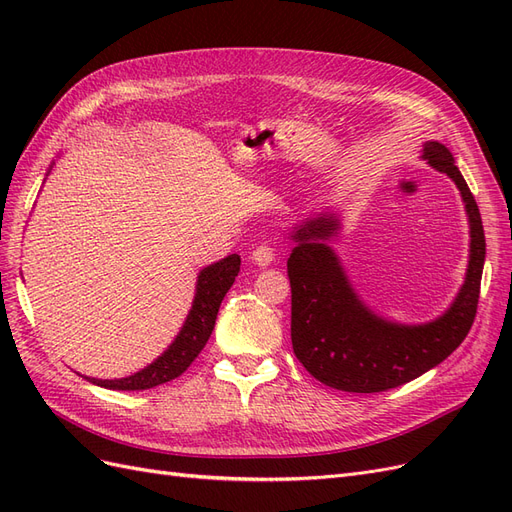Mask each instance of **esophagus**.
<instances>
[{
	"instance_id": "34e87169",
	"label": "esophagus",
	"mask_w": 512,
	"mask_h": 512,
	"mask_svg": "<svg viewBox=\"0 0 512 512\" xmlns=\"http://www.w3.org/2000/svg\"><path fill=\"white\" fill-rule=\"evenodd\" d=\"M252 260H254V265L265 269L275 260V250H273L271 245H258L256 250L252 252Z\"/></svg>"
}]
</instances>
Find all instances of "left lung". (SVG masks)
Wrapping results in <instances>:
<instances>
[{"label": "left lung", "instance_id": "left-lung-1", "mask_svg": "<svg viewBox=\"0 0 512 512\" xmlns=\"http://www.w3.org/2000/svg\"><path fill=\"white\" fill-rule=\"evenodd\" d=\"M423 158L455 181L470 220L466 282L440 318L397 324L371 312L329 247L339 228L335 213H320L292 232L294 247L288 258L292 350L309 374L331 389L346 393L395 389L442 363L472 329L485 265L483 220L453 153L442 143L429 141Z\"/></svg>", "mask_w": 512, "mask_h": 512}]
</instances>
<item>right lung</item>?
<instances>
[{"label":"right lung","instance_id":"obj_1","mask_svg":"<svg viewBox=\"0 0 512 512\" xmlns=\"http://www.w3.org/2000/svg\"><path fill=\"white\" fill-rule=\"evenodd\" d=\"M239 267H241V258L237 254H230L224 260L213 262V265L200 271L198 282H196V297L188 318H185L183 329L175 337V342L168 346V350L162 356H158L151 365L136 371L134 376H128V378H119V380L87 378V380L113 391H145V389H153V386L158 384L179 378L209 342L211 331L215 327V318H218V309L226 297V292L230 290L232 282H235V277L239 275Z\"/></svg>","mask_w":512,"mask_h":512}]
</instances>
